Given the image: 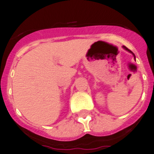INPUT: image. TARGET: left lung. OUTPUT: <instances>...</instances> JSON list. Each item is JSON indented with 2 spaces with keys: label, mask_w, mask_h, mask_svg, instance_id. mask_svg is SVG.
<instances>
[{
  "label": "left lung",
  "mask_w": 154,
  "mask_h": 154,
  "mask_svg": "<svg viewBox=\"0 0 154 154\" xmlns=\"http://www.w3.org/2000/svg\"><path fill=\"white\" fill-rule=\"evenodd\" d=\"M123 48H124V49H125V50H127V51H130V52H131V53H133V52H132V51H130V50H129V49H128V48H127V47H126L125 46H123ZM133 56H134V54H133ZM134 58H135V56H134Z\"/></svg>",
  "instance_id": "obj_1"
}]
</instances>
